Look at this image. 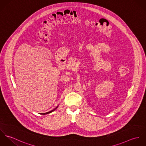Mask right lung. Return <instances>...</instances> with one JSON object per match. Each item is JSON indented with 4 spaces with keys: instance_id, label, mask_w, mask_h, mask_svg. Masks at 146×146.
<instances>
[{
    "instance_id": "right-lung-1",
    "label": "right lung",
    "mask_w": 146,
    "mask_h": 146,
    "mask_svg": "<svg viewBox=\"0 0 146 146\" xmlns=\"http://www.w3.org/2000/svg\"><path fill=\"white\" fill-rule=\"evenodd\" d=\"M58 106H57L54 109H53V110H51V111H49V112H45V113H41L42 115H46V114H48V113H51V112H53L54 111H55L57 108H58Z\"/></svg>"
}]
</instances>
